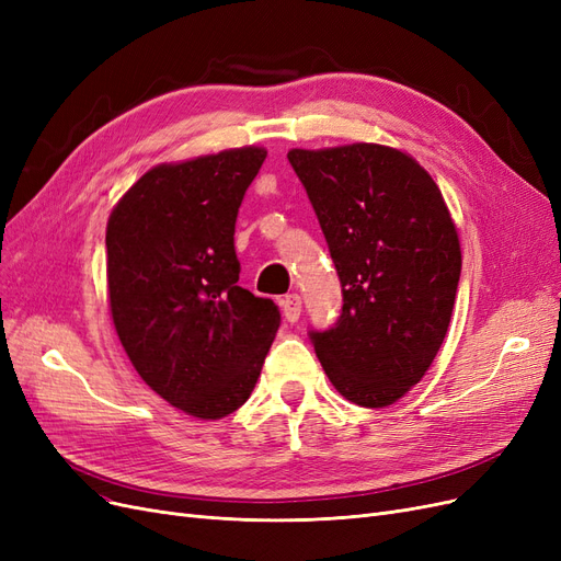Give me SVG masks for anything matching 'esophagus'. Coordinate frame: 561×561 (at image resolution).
Instances as JSON below:
<instances>
[{
  "label": "esophagus",
  "mask_w": 561,
  "mask_h": 561,
  "mask_svg": "<svg viewBox=\"0 0 561 561\" xmlns=\"http://www.w3.org/2000/svg\"><path fill=\"white\" fill-rule=\"evenodd\" d=\"M283 306V316L287 322H297L301 316V297L299 295H287L280 301Z\"/></svg>",
  "instance_id": "34e87169"
}]
</instances>
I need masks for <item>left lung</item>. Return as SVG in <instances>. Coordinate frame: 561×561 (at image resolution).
I'll return each instance as SVG.
<instances>
[{
  "instance_id": "1",
  "label": "left lung",
  "mask_w": 561,
  "mask_h": 561,
  "mask_svg": "<svg viewBox=\"0 0 561 561\" xmlns=\"http://www.w3.org/2000/svg\"><path fill=\"white\" fill-rule=\"evenodd\" d=\"M341 280L334 327L311 332L334 388L364 409L409 392L446 339L461 250L434 179L378 144L287 152Z\"/></svg>"
}]
</instances>
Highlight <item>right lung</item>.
I'll list each match as a JSON object with an SVG mask.
<instances>
[{
  "instance_id": "right-lung-1",
  "label": "right lung",
  "mask_w": 561,
  "mask_h": 561,
  "mask_svg": "<svg viewBox=\"0 0 561 561\" xmlns=\"http://www.w3.org/2000/svg\"><path fill=\"white\" fill-rule=\"evenodd\" d=\"M266 150L245 146L146 171L106 225L108 304L129 362L173 409L234 413L280 327L239 285L234 227Z\"/></svg>"
}]
</instances>
